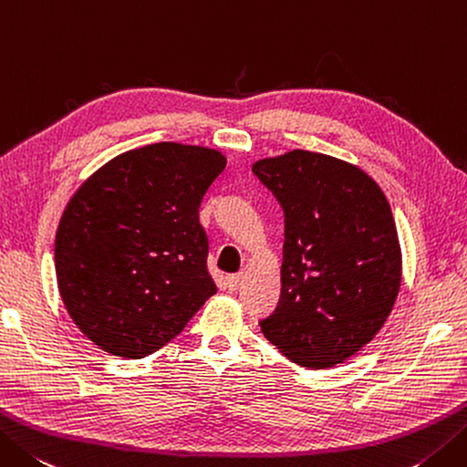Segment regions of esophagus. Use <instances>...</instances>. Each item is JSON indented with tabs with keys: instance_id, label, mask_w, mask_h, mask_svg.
Returning a JSON list of instances; mask_svg holds the SVG:
<instances>
[{
	"instance_id": "esophagus-1",
	"label": "esophagus",
	"mask_w": 467,
	"mask_h": 467,
	"mask_svg": "<svg viewBox=\"0 0 467 467\" xmlns=\"http://www.w3.org/2000/svg\"><path fill=\"white\" fill-rule=\"evenodd\" d=\"M241 281H243V275H228L226 277V287L231 291H236L241 287Z\"/></svg>"
}]
</instances>
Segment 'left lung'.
Instances as JSON below:
<instances>
[{
	"label": "left lung",
	"instance_id": "1",
	"mask_svg": "<svg viewBox=\"0 0 467 467\" xmlns=\"http://www.w3.org/2000/svg\"><path fill=\"white\" fill-rule=\"evenodd\" d=\"M253 173L285 216L281 297L259 322L299 367L327 368L367 346L400 287V246L377 182L352 163L296 150Z\"/></svg>",
	"mask_w": 467,
	"mask_h": 467
}]
</instances>
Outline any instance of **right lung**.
I'll return each instance as SVG.
<instances>
[{
  "mask_svg": "<svg viewBox=\"0 0 467 467\" xmlns=\"http://www.w3.org/2000/svg\"><path fill=\"white\" fill-rule=\"evenodd\" d=\"M224 155L171 141L95 171L60 218L54 261L70 317L100 350L143 358L216 294L198 208Z\"/></svg>",
  "mask_w": 467,
  "mask_h": 467,
  "instance_id": "obj_1",
  "label": "right lung"
}]
</instances>
